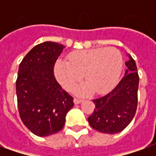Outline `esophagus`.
<instances>
[{
    "label": "esophagus",
    "instance_id": "1",
    "mask_svg": "<svg viewBox=\"0 0 156 156\" xmlns=\"http://www.w3.org/2000/svg\"><path fill=\"white\" fill-rule=\"evenodd\" d=\"M73 102H74L75 105H79V104H81L83 100L82 99H79V98H74L73 99Z\"/></svg>",
    "mask_w": 156,
    "mask_h": 156
}]
</instances>
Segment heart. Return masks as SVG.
I'll list each match as a JSON object with an SVG mask.
<instances>
[{
	"mask_svg": "<svg viewBox=\"0 0 156 156\" xmlns=\"http://www.w3.org/2000/svg\"><path fill=\"white\" fill-rule=\"evenodd\" d=\"M123 57L115 48H102L76 51L68 55V62L58 60L54 74L66 90L71 91L84 75L86 83L77 88L78 94L91 92L102 94L117 84L123 69Z\"/></svg>",
	"mask_w": 156,
	"mask_h": 156,
	"instance_id": "obj_1",
	"label": "heart"
}]
</instances>
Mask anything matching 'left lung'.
<instances>
[{"mask_svg": "<svg viewBox=\"0 0 156 156\" xmlns=\"http://www.w3.org/2000/svg\"><path fill=\"white\" fill-rule=\"evenodd\" d=\"M125 75L109 94L94 99V111L88 118L93 129L105 134H117L129 124L138 104L139 75L136 63L128 54Z\"/></svg>", "mask_w": 156, "mask_h": 156, "instance_id": "left-lung-1", "label": "left lung"}]
</instances>
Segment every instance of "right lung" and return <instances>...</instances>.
Instances as JSON below:
<instances>
[{
    "mask_svg": "<svg viewBox=\"0 0 156 156\" xmlns=\"http://www.w3.org/2000/svg\"><path fill=\"white\" fill-rule=\"evenodd\" d=\"M65 48L45 41L37 45L19 65L16 82L17 106L22 121L40 137L56 134L63 128L73 98L63 90L53 74L58 58Z\"/></svg>",
    "mask_w": 156,
    "mask_h": 156,
    "instance_id": "right-lung-1",
    "label": "right lung"
}]
</instances>
